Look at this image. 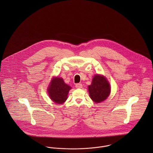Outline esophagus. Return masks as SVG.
<instances>
[{
  "instance_id": "esophagus-1",
  "label": "esophagus",
  "mask_w": 153,
  "mask_h": 153,
  "mask_svg": "<svg viewBox=\"0 0 153 153\" xmlns=\"http://www.w3.org/2000/svg\"><path fill=\"white\" fill-rule=\"evenodd\" d=\"M75 87H76V88H81L82 87V84L78 83V84H76L75 85Z\"/></svg>"
}]
</instances>
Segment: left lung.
Instances as JSON below:
<instances>
[{
  "label": "left lung",
  "mask_w": 153,
  "mask_h": 153,
  "mask_svg": "<svg viewBox=\"0 0 153 153\" xmlns=\"http://www.w3.org/2000/svg\"><path fill=\"white\" fill-rule=\"evenodd\" d=\"M88 91L92 101L99 103L107 98L111 88L108 82L105 77L96 75L92 79L91 85L88 86Z\"/></svg>",
  "instance_id": "obj_1"
}]
</instances>
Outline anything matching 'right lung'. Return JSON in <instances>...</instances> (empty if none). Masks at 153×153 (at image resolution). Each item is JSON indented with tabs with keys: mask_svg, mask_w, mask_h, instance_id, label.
Masks as SVG:
<instances>
[{
	"mask_svg": "<svg viewBox=\"0 0 153 153\" xmlns=\"http://www.w3.org/2000/svg\"><path fill=\"white\" fill-rule=\"evenodd\" d=\"M71 87L64 82L61 78H55L52 79L48 88V93L51 99L56 104L64 103L68 97L69 91Z\"/></svg>",
	"mask_w": 153,
	"mask_h": 153,
	"instance_id": "1",
	"label": "right lung"
}]
</instances>
